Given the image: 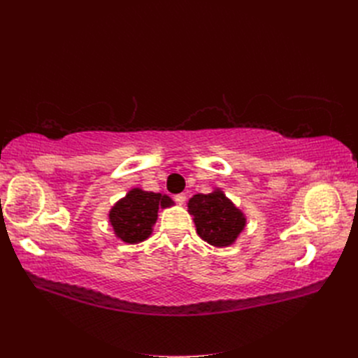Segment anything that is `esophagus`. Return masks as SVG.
Segmentation results:
<instances>
[{
	"label": "esophagus",
	"instance_id": "obj_1",
	"mask_svg": "<svg viewBox=\"0 0 358 358\" xmlns=\"http://www.w3.org/2000/svg\"><path fill=\"white\" fill-rule=\"evenodd\" d=\"M175 200H176L178 204H183L187 201V196H185V194H178V196H175Z\"/></svg>",
	"mask_w": 358,
	"mask_h": 358
}]
</instances>
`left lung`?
<instances>
[{
    "instance_id": "1",
    "label": "left lung",
    "mask_w": 358,
    "mask_h": 358,
    "mask_svg": "<svg viewBox=\"0 0 358 358\" xmlns=\"http://www.w3.org/2000/svg\"><path fill=\"white\" fill-rule=\"evenodd\" d=\"M188 212L194 216L201 239L220 248L234 243L246 224L242 210L220 189L210 194H196L188 201Z\"/></svg>"
}]
</instances>
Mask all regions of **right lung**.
Returning a JSON list of instances; mask_svg holds the SVG:
<instances>
[{
    "label": "right lung",
    "mask_w": 358,
    "mask_h": 358,
    "mask_svg": "<svg viewBox=\"0 0 358 358\" xmlns=\"http://www.w3.org/2000/svg\"><path fill=\"white\" fill-rule=\"evenodd\" d=\"M173 201L166 194L134 188L119 200L109 213L115 234L127 243H138L152 233L159 208H169Z\"/></svg>",
    "instance_id": "right-lung-1"
}]
</instances>
